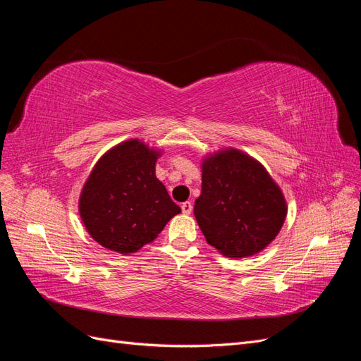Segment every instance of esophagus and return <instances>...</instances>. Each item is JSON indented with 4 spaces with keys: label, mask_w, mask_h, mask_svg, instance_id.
<instances>
[{
    "label": "esophagus",
    "mask_w": 361,
    "mask_h": 361,
    "mask_svg": "<svg viewBox=\"0 0 361 361\" xmlns=\"http://www.w3.org/2000/svg\"><path fill=\"white\" fill-rule=\"evenodd\" d=\"M180 207H182V212H183V214H187V215H188V214H191V211H192V204H191V202H183Z\"/></svg>",
    "instance_id": "1"
}]
</instances>
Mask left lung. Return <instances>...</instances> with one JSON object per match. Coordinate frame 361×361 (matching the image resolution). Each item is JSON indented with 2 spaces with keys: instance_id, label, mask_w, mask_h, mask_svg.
I'll list each match as a JSON object with an SVG mask.
<instances>
[{
  "instance_id": "1",
  "label": "left lung",
  "mask_w": 361,
  "mask_h": 361,
  "mask_svg": "<svg viewBox=\"0 0 361 361\" xmlns=\"http://www.w3.org/2000/svg\"><path fill=\"white\" fill-rule=\"evenodd\" d=\"M194 215L207 244L228 257H245L277 236L286 203L257 161L231 149L204 159Z\"/></svg>"
}]
</instances>
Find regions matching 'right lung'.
I'll list each match as a JSON object with an SVG mask.
<instances>
[{"label":"right lung","mask_w":361,"mask_h":361,"mask_svg":"<svg viewBox=\"0 0 361 361\" xmlns=\"http://www.w3.org/2000/svg\"><path fill=\"white\" fill-rule=\"evenodd\" d=\"M158 152L125 141L97 161L87 179L80 214L96 243L129 255L154 241L180 212L155 176Z\"/></svg>","instance_id":"obj_1"}]
</instances>
